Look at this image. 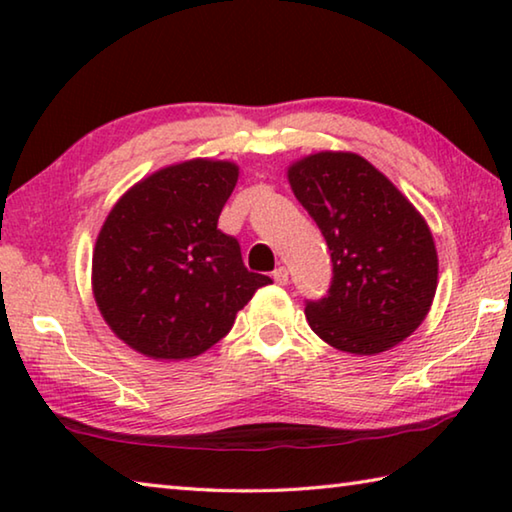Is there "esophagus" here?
<instances>
[{"instance_id":"34e87169","label":"esophagus","mask_w":512,"mask_h":512,"mask_svg":"<svg viewBox=\"0 0 512 512\" xmlns=\"http://www.w3.org/2000/svg\"><path fill=\"white\" fill-rule=\"evenodd\" d=\"M273 280H275V284H280V287H284V284H289V271H287V268H284V266L275 268Z\"/></svg>"}]
</instances>
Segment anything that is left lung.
<instances>
[{
	"label": "left lung",
	"instance_id": "obj_1",
	"mask_svg": "<svg viewBox=\"0 0 512 512\" xmlns=\"http://www.w3.org/2000/svg\"><path fill=\"white\" fill-rule=\"evenodd\" d=\"M289 183L323 232L332 282L305 300L309 327L336 350L377 354L415 332L431 307L438 255L422 216L354 153H316Z\"/></svg>",
	"mask_w": 512,
	"mask_h": 512
}]
</instances>
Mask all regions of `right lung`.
<instances>
[{"mask_svg":"<svg viewBox=\"0 0 512 512\" xmlns=\"http://www.w3.org/2000/svg\"><path fill=\"white\" fill-rule=\"evenodd\" d=\"M237 176L232 162L173 164L137 183L103 223L94 298L112 332L146 357L210 350L273 282L248 271L239 241L216 228Z\"/></svg>","mask_w":512,"mask_h":512,"instance_id":"add662e5","label":"right lung"}]
</instances>
